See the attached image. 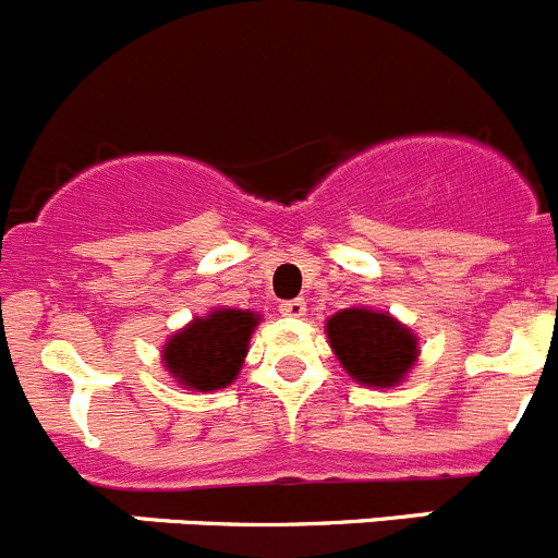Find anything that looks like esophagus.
<instances>
[{
    "label": "esophagus",
    "instance_id": "34e87169",
    "mask_svg": "<svg viewBox=\"0 0 558 558\" xmlns=\"http://www.w3.org/2000/svg\"><path fill=\"white\" fill-rule=\"evenodd\" d=\"M280 313H283V316H291V318H302L307 313V302L305 300H289L280 305Z\"/></svg>",
    "mask_w": 558,
    "mask_h": 558
}]
</instances>
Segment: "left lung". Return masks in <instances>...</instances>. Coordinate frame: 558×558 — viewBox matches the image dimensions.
Instances as JSON below:
<instances>
[{
  "label": "left lung",
  "instance_id": "1",
  "mask_svg": "<svg viewBox=\"0 0 558 558\" xmlns=\"http://www.w3.org/2000/svg\"><path fill=\"white\" fill-rule=\"evenodd\" d=\"M343 371L362 387H398L420 356V338L403 322L365 305L343 307L324 324Z\"/></svg>",
  "mask_w": 558,
  "mask_h": 558
}]
</instances>
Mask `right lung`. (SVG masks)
Instances as JSON below:
<instances>
[{
    "label": "right lung",
    "mask_w": 558,
    "mask_h": 558,
    "mask_svg": "<svg viewBox=\"0 0 558 558\" xmlns=\"http://www.w3.org/2000/svg\"><path fill=\"white\" fill-rule=\"evenodd\" d=\"M262 316L240 307H215L193 316L166 340L163 365L177 384L193 392H215L236 381L253 329Z\"/></svg>",
    "instance_id": "right-lung-1"
}]
</instances>
